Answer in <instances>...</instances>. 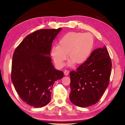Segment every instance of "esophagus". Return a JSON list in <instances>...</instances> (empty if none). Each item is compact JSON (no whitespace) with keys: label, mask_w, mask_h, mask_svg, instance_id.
I'll use <instances>...</instances> for the list:
<instances>
[{"label":"esophagus","mask_w":125,"mask_h":125,"mask_svg":"<svg viewBox=\"0 0 125 125\" xmlns=\"http://www.w3.org/2000/svg\"><path fill=\"white\" fill-rule=\"evenodd\" d=\"M69 73V71L68 70H65V71H64V74H65V75H68Z\"/></svg>","instance_id":"1"}]
</instances>
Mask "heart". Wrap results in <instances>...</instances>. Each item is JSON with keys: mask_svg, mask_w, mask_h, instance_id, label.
I'll return each instance as SVG.
<instances>
[{"mask_svg": "<svg viewBox=\"0 0 125 125\" xmlns=\"http://www.w3.org/2000/svg\"><path fill=\"white\" fill-rule=\"evenodd\" d=\"M94 38L89 32H70L64 35L58 42V45H54L51 54L56 65L62 68L67 58L71 59L69 62L73 66L74 62L81 64L88 58L93 49Z\"/></svg>", "mask_w": 125, "mask_h": 125, "instance_id": "1", "label": "heart"}]
</instances>
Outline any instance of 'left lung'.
I'll use <instances>...</instances> for the list:
<instances>
[{"mask_svg": "<svg viewBox=\"0 0 125 125\" xmlns=\"http://www.w3.org/2000/svg\"><path fill=\"white\" fill-rule=\"evenodd\" d=\"M112 64L105 45L93 51L86 61L70 73V101L81 107L97 103L109 84Z\"/></svg>", "mask_w": 125, "mask_h": 125, "instance_id": "left-lung-1", "label": "left lung"}]
</instances>
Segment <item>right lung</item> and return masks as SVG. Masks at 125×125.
Masks as SVG:
<instances>
[{"mask_svg":"<svg viewBox=\"0 0 125 125\" xmlns=\"http://www.w3.org/2000/svg\"><path fill=\"white\" fill-rule=\"evenodd\" d=\"M62 28L41 29L26 36L15 50L11 80L25 103L36 108L48 104L55 82L63 73L55 69L50 56L52 41Z\"/></svg>","mask_w":125,"mask_h":125,"instance_id":"right-lung-1","label":"right lung"}]
</instances>
